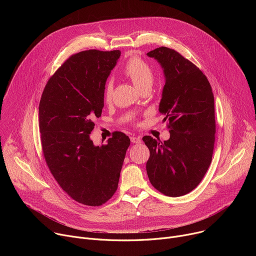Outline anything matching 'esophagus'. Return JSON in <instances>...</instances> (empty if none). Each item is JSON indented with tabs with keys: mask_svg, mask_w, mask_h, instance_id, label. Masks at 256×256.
<instances>
[{
	"mask_svg": "<svg viewBox=\"0 0 256 256\" xmlns=\"http://www.w3.org/2000/svg\"><path fill=\"white\" fill-rule=\"evenodd\" d=\"M130 142L132 144H140L142 142V138H138V136H130Z\"/></svg>",
	"mask_w": 256,
	"mask_h": 256,
	"instance_id": "obj_1",
	"label": "esophagus"
}]
</instances>
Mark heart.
<instances>
[{
  "label": "heart",
  "instance_id": "b5f03b06",
  "mask_svg": "<svg viewBox=\"0 0 256 256\" xmlns=\"http://www.w3.org/2000/svg\"><path fill=\"white\" fill-rule=\"evenodd\" d=\"M124 75L134 84V86L142 92L144 90L151 89L154 82V72L152 68L142 58L138 56H132L126 64ZM114 84L112 81H107L104 90L103 98L105 102H110L112 99Z\"/></svg>",
  "mask_w": 256,
  "mask_h": 256
}]
</instances>
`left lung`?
Returning a JSON list of instances; mask_svg holds the SVG:
<instances>
[{"mask_svg":"<svg viewBox=\"0 0 256 256\" xmlns=\"http://www.w3.org/2000/svg\"><path fill=\"white\" fill-rule=\"evenodd\" d=\"M161 66L165 78L159 112L168 122L170 138L150 136L146 165L151 184L168 196L194 190L212 162L216 122L214 94L204 72L176 50L161 46L147 54Z\"/></svg>","mask_w":256,"mask_h":256,"instance_id":"1","label":"left lung"}]
</instances>
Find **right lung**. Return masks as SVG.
Returning a JSON list of instances; mask_svg holds the SVG:
<instances>
[{
    "mask_svg": "<svg viewBox=\"0 0 256 256\" xmlns=\"http://www.w3.org/2000/svg\"><path fill=\"white\" fill-rule=\"evenodd\" d=\"M120 56V50H95L72 56L48 80L40 102L46 162L64 192L86 206H101L114 194L130 144L120 132L106 144L95 146L90 138Z\"/></svg>",
    "mask_w": 256,
    "mask_h": 256,
    "instance_id": "right-lung-1",
    "label": "right lung"
}]
</instances>
